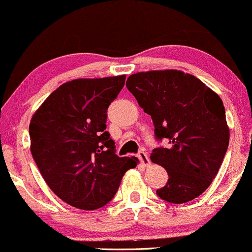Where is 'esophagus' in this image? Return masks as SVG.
<instances>
[{
  "mask_svg": "<svg viewBox=\"0 0 252 252\" xmlns=\"http://www.w3.org/2000/svg\"><path fill=\"white\" fill-rule=\"evenodd\" d=\"M138 158L145 167H149L151 165V160H150L149 156H147L146 152H144V151H141V152L138 153Z\"/></svg>",
  "mask_w": 252,
  "mask_h": 252,
  "instance_id": "34e87169",
  "label": "esophagus"
}]
</instances>
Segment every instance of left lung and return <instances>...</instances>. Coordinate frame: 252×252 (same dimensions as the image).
<instances>
[{
	"instance_id": "8db88e82",
	"label": "left lung",
	"mask_w": 252,
	"mask_h": 252,
	"mask_svg": "<svg viewBox=\"0 0 252 252\" xmlns=\"http://www.w3.org/2000/svg\"><path fill=\"white\" fill-rule=\"evenodd\" d=\"M126 86L152 118L157 139L168 140L167 147L151 155L152 162L168 174L157 194L173 204L200 196L217 176L229 146L220 95L196 76L177 69L132 74Z\"/></svg>"
}]
</instances>
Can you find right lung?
Returning a JSON list of instances; mask_svg holds the SVG:
<instances>
[{
  "label": "right lung",
  "instance_id": "1",
  "mask_svg": "<svg viewBox=\"0 0 252 252\" xmlns=\"http://www.w3.org/2000/svg\"><path fill=\"white\" fill-rule=\"evenodd\" d=\"M126 75L75 79L56 88L32 114L31 152L44 182L60 199L81 210L106 205L121 178L139 162L118 157L106 131L107 108Z\"/></svg>",
  "mask_w": 252,
  "mask_h": 252
}]
</instances>
